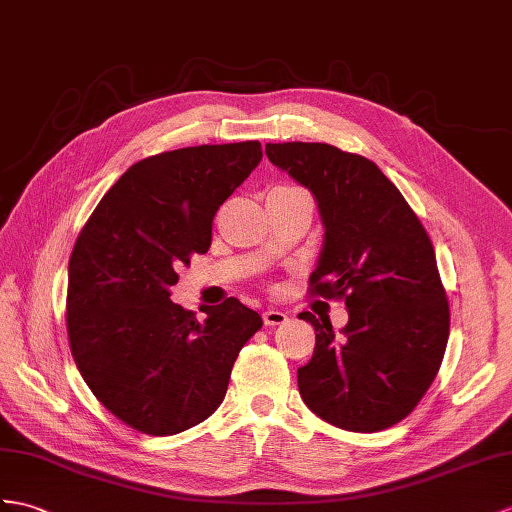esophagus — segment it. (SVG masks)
Masks as SVG:
<instances>
[{"instance_id":"34e87169","label":"esophagus","mask_w":512,"mask_h":512,"mask_svg":"<svg viewBox=\"0 0 512 512\" xmlns=\"http://www.w3.org/2000/svg\"><path fill=\"white\" fill-rule=\"evenodd\" d=\"M286 319H289V317H286L284 310H278V308H267L263 313L265 326H282Z\"/></svg>"}]
</instances>
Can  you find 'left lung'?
<instances>
[{"label": "left lung", "instance_id": "1", "mask_svg": "<svg viewBox=\"0 0 512 512\" xmlns=\"http://www.w3.org/2000/svg\"><path fill=\"white\" fill-rule=\"evenodd\" d=\"M265 154L315 195L323 228L310 295L345 299L350 321L302 313L315 352L297 369L304 404L350 432L413 413L441 367L450 304L426 228L376 162L328 143H267Z\"/></svg>", "mask_w": 512, "mask_h": 512}]
</instances>
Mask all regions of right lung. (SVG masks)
Returning <instances> with one entry per match:
<instances>
[{"label":"right lung","mask_w":512,"mask_h":512,"mask_svg":"<svg viewBox=\"0 0 512 512\" xmlns=\"http://www.w3.org/2000/svg\"><path fill=\"white\" fill-rule=\"evenodd\" d=\"M263 158L258 141L149 156L110 186L69 258L67 334L93 395L130 428L189 430L215 413L241 347L263 326L228 297L206 319L171 302L213 219Z\"/></svg>","instance_id":"1"}]
</instances>
